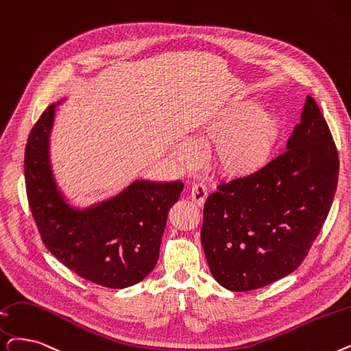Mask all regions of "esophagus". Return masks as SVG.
Masks as SVG:
<instances>
[{
  "label": "esophagus",
  "instance_id": "esophagus-1",
  "mask_svg": "<svg viewBox=\"0 0 351 351\" xmlns=\"http://www.w3.org/2000/svg\"><path fill=\"white\" fill-rule=\"evenodd\" d=\"M206 196H208V189L205 185L202 184H195L191 188V197L192 201L197 205V206H204L205 201H206Z\"/></svg>",
  "mask_w": 351,
  "mask_h": 351
}]
</instances>
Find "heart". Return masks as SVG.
Instances as JSON below:
<instances>
[{
  "mask_svg": "<svg viewBox=\"0 0 351 351\" xmlns=\"http://www.w3.org/2000/svg\"><path fill=\"white\" fill-rule=\"evenodd\" d=\"M285 136L282 117L252 99L232 100L210 113L195 132V143L212 147L213 169L226 179H250L264 172ZM173 155L182 165H192L195 147L188 142L175 146Z\"/></svg>",
  "mask_w": 351,
  "mask_h": 351,
  "instance_id": "b5f03b06",
  "label": "heart"
}]
</instances>
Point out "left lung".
I'll return each instance as SVG.
<instances>
[{"instance_id": "8db88e82", "label": "left lung", "mask_w": 351, "mask_h": 351, "mask_svg": "<svg viewBox=\"0 0 351 351\" xmlns=\"http://www.w3.org/2000/svg\"><path fill=\"white\" fill-rule=\"evenodd\" d=\"M339 154L327 121L307 96L287 152L264 172L208 196L201 241L213 278L251 291L295 271L331 208Z\"/></svg>"}]
</instances>
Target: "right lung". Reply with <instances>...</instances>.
<instances>
[{"mask_svg":"<svg viewBox=\"0 0 351 351\" xmlns=\"http://www.w3.org/2000/svg\"><path fill=\"white\" fill-rule=\"evenodd\" d=\"M57 104L40 116L24 156L28 204L44 245L87 281L109 288L138 284L158 263L167 213L184 184L139 179L110 199L83 209L71 206L50 159Z\"/></svg>","mask_w":351,"mask_h":351,"instance_id":"obj_1","label":"right lung"}]
</instances>
